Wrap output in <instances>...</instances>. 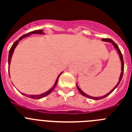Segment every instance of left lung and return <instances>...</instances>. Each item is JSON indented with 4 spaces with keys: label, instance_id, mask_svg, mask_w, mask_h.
<instances>
[{
    "label": "left lung",
    "instance_id": "obj_1",
    "mask_svg": "<svg viewBox=\"0 0 132 132\" xmlns=\"http://www.w3.org/2000/svg\"><path fill=\"white\" fill-rule=\"evenodd\" d=\"M102 41H103V42H109V43H111V44H112V45H114V48H115L116 50H117L118 53V54H119V56H120V61H121V64H122V71H121L120 76V78H119L118 82L117 85H116V86H115V87H114V88H113V89L112 90H110V91L109 93H107V94H105V95H104V96H98V97H94V96H89V95H88V94H86V93H84V92L82 91V90H81L80 88H79V86H78V85H77V88H78V90H79V93H80V94H82V96H85V97L88 98L93 99V100H100V99L104 98L106 97L107 96H108L109 94H110L112 93L113 91H114V90H115V88H116V87H117L118 86V85H119V84H120V82L121 80H122V77H123V68H124V63H123V56H122V53H121L120 50V49H119V47H118V45H117V44H116V43L114 42V41L112 40L111 39H108V38H103V39H102Z\"/></svg>",
    "mask_w": 132,
    "mask_h": 132
}]
</instances>
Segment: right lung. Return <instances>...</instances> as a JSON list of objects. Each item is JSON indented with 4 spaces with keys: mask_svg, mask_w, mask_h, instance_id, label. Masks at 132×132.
Here are the masks:
<instances>
[{
    "mask_svg": "<svg viewBox=\"0 0 132 132\" xmlns=\"http://www.w3.org/2000/svg\"><path fill=\"white\" fill-rule=\"evenodd\" d=\"M31 34H44V31H43V30H35V31H31V32H30V33L27 34H25L24 35V36H22V37H20V38L18 39V40L16 41L14 43V44L12 45V46L11 47V48H10V51H9V65L10 66V61H11V58H12V54H13L14 53V49L16 48V47L17 46V45H18V44L19 43L20 41L21 40V39H22L23 38H26V37H27V36H30ZM62 74V72L60 73V74L58 75L57 78V79H56V81L55 82L54 85L53 86V87H52V88H50L49 90H47V92H45V93H43V94H37V95H29V94H24V93H22V94H23V95H24V96H27V97H29V98H33V99H40L42 98H44L45 97V96H47L48 94H50V93H52V91H53V90H54V88H55L56 85H57V82H58V79H59V76H60Z\"/></svg>",
    "mask_w": 132,
    "mask_h": 132,
    "instance_id": "right-lung-1",
    "label": "right lung"
}]
</instances>
